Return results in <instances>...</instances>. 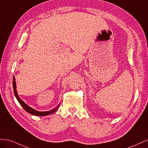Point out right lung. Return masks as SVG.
Wrapping results in <instances>:
<instances>
[{"label": "right lung", "instance_id": "1", "mask_svg": "<svg viewBox=\"0 0 148 148\" xmlns=\"http://www.w3.org/2000/svg\"><path fill=\"white\" fill-rule=\"evenodd\" d=\"M13 91H14V94H15V96L16 98V99L18 100V102L20 104V105L23 107V109L27 112L32 114V115H36V116H45V115H49L51 114H53L58 109V108H59V105L57 106V107H56V108L53 109L52 110H51L49 111H46V112H39V111H37L35 109L31 108V107H29V106H28L27 104H26V103L25 102H23V101H22L20 98L19 97L18 95V93H17V91H16V82H15V77H13Z\"/></svg>", "mask_w": 148, "mask_h": 148}]
</instances>
